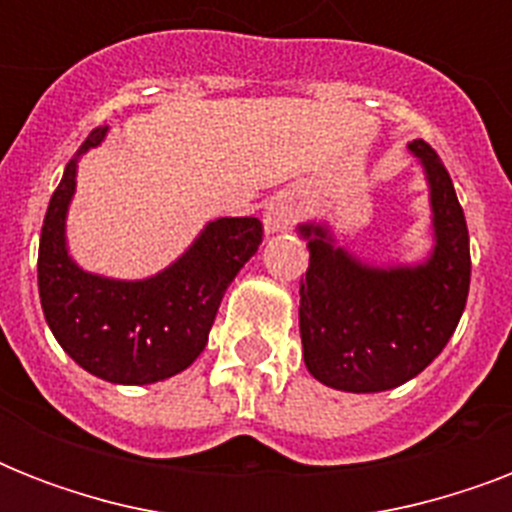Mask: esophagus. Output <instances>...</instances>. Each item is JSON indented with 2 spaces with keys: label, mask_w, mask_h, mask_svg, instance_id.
Listing matches in <instances>:
<instances>
[{
  "label": "esophagus",
  "mask_w": 512,
  "mask_h": 512,
  "mask_svg": "<svg viewBox=\"0 0 512 512\" xmlns=\"http://www.w3.org/2000/svg\"><path fill=\"white\" fill-rule=\"evenodd\" d=\"M297 217H300V201H297L292 193H279V196L265 207V233L289 231V228L297 223Z\"/></svg>",
  "instance_id": "obj_1"
}]
</instances>
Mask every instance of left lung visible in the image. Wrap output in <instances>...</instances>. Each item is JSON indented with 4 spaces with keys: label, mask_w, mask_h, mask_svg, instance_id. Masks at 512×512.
Instances as JSON below:
<instances>
[{
    "label": "left lung",
    "mask_w": 512,
    "mask_h": 512,
    "mask_svg": "<svg viewBox=\"0 0 512 512\" xmlns=\"http://www.w3.org/2000/svg\"><path fill=\"white\" fill-rule=\"evenodd\" d=\"M430 185L433 252L420 265H366L327 225H300L308 271L300 279V337L308 372L329 388L380 393L412 380L446 348L470 289V239L454 183L425 143H409Z\"/></svg>",
    "instance_id": "obj_1"
}]
</instances>
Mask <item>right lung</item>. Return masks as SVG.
I'll use <instances>...</instances> for the list:
<instances>
[{"instance_id": "add662e5", "label": "right lung", "mask_w": 512, "mask_h": 512, "mask_svg": "<svg viewBox=\"0 0 512 512\" xmlns=\"http://www.w3.org/2000/svg\"><path fill=\"white\" fill-rule=\"evenodd\" d=\"M106 132H90L52 193L39 239V297L52 335L82 369L116 385H151L199 358L225 289L263 241V223L257 217L212 220L183 257L151 279L119 281L82 271L68 255L66 212L76 162L100 146Z\"/></svg>"}]
</instances>
